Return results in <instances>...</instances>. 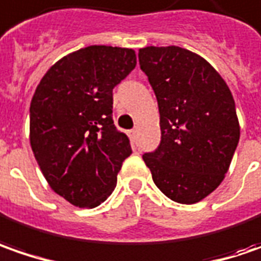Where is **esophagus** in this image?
I'll return each mask as SVG.
<instances>
[{
	"label": "esophagus",
	"mask_w": 261,
	"mask_h": 261,
	"mask_svg": "<svg viewBox=\"0 0 261 261\" xmlns=\"http://www.w3.org/2000/svg\"><path fill=\"white\" fill-rule=\"evenodd\" d=\"M130 139L133 140V141L137 140V128H133V130L130 131Z\"/></svg>",
	"instance_id": "34e87169"
}]
</instances>
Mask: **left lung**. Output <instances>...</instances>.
<instances>
[{
	"label": "left lung",
	"instance_id": "8db88e82",
	"mask_svg": "<svg viewBox=\"0 0 261 261\" xmlns=\"http://www.w3.org/2000/svg\"><path fill=\"white\" fill-rule=\"evenodd\" d=\"M139 62L158 98L162 131L143 160L167 198L199 202L220 186L240 140L231 91L205 59L177 46L140 49Z\"/></svg>",
	"mask_w": 261,
	"mask_h": 261
}]
</instances>
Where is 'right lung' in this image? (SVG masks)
<instances>
[{"instance_id":"1","label":"right lung","mask_w":261,"mask_h":261,"mask_svg":"<svg viewBox=\"0 0 261 261\" xmlns=\"http://www.w3.org/2000/svg\"><path fill=\"white\" fill-rule=\"evenodd\" d=\"M134 50L89 46L55 63L30 103V144L55 192L79 208L111 195L128 137L113 120V89L136 68Z\"/></svg>"}]
</instances>
